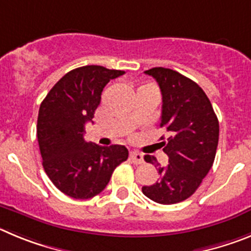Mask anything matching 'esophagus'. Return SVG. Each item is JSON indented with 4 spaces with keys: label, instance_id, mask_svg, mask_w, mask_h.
<instances>
[{
    "label": "esophagus",
    "instance_id": "obj_1",
    "mask_svg": "<svg viewBox=\"0 0 251 251\" xmlns=\"http://www.w3.org/2000/svg\"><path fill=\"white\" fill-rule=\"evenodd\" d=\"M130 160L134 164H142L144 162V156H142V153L137 152V151H131L130 152Z\"/></svg>",
    "mask_w": 251,
    "mask_h": 251
}]
</instances>
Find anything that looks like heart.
I'll return each mask as SVG.
<instances>
[{
  "label": "heart",
  "mask_w": 251,
  "mask_h": 251,
  "mask_svg": "<svg viewBox=\"0 0 251 251\" xmlns=\"http://www.w3.org/2000/svg\"><path fill=\"white\" fill-rule=\"evenodd\" d=\"M142 90H148V91L157 92L156 87L153 86V85H151V83H146V85H142V86L139 87V90H137V91H142Z\"/></svg>",
  "instance_id": "obj_1"
}]
</instances>
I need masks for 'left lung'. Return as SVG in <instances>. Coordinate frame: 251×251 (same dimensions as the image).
I'll list each match as a JSON object with an SVG mask.
<instances>
[{
    "label": "left lung",
    "mask_w": 251,
    "mask_h": 251,
    "mask_svg": "<svg viewBox=\"0 0 251 251\" xmlns=\"http://www.w3.org/2000/svg\"><path fill=\"white\" fill-rule=\"evenodd\" d=\"M145 74L152 76L161 90L160 126L169 137L162 136L160 146L169 156V164L161 166L156 157L145 155V161L157 168L159 179L142 186V193L159 204H176L195 193L213 166L219 121L206 94L193 80L165 67H153Z\"/></svg>",
    "instance_id": "1"
}]
</instances>
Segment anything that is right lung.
I'll use <instances>...</instances> for the list:
<instances>
[{
  "label": "right lung",
  "instance_id": "1",
  "mask_svg": "<svg viewBox=\"0 0 251 251\" xmlns=\"http://www.w3.org/2000/svg\"><path fill=\"white\" fill-rule=\"evenodd\" d=\"M124 74L96 65L78 67L60 78L41 102L37 140L42 165L52 184L70 198L85 200L100 194L127 160L125 146L107 148L83 139L103 87Z\"/></svg>",
  "mask_w": 251,
  "mask_h": 251
}]
</instances>
